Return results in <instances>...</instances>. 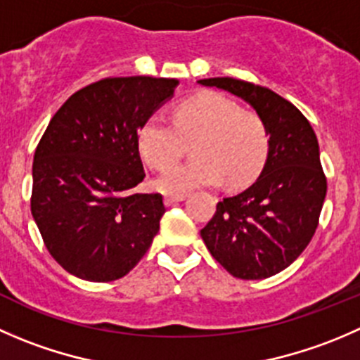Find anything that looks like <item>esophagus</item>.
<instances>
[{
    "label": "esophagus",
    "mask_w": 360,
    "mask_h": 360,
    "mask_svg": "<svg viewBox=\"0 0 360 360\" xmlns=\"http://www.w3.org/2000/svg\"><path fill=\"white\" fill-rule=\"evenodd\" d=\"M184 198H186V195L184 193H177V195H165V204L167 205H172V204H177V202H183Z\"/></svg>",
    "instance_id": "esophagus-1"
}]
</instances>
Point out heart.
Masks as SVG:
<instances>
[{"label":"heart","instance_id":"b5f03b06","mask_svg":"<svg viewBox=\"0 0 360 360\" xmlns=\"http://www.w3.org/2000/svg\"><path fill=\"white\" fill-rule=\"evenodd\" d=\"M194 141L190 162L163 174L155 186L163 193H184L223 183L246 186L258 176L269 153V134L262 120L243 112L218 93H204L176 109L174 121L155 114L139 131V149L153 170H167Z\"/></svg>","mask_w":360,"mask_h":360}]
</instances>
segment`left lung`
I'll list each match as a JSON object with an SVG mask.
<instances>
[{"label":"left lung","mask_w":360,"mask_h":360,"mask_svg":"<svg viewBox=\"0 0 360 360\" xmlns=\"http://www.w3.org/2000/svg\"><path fill=\"white\" fill-rule=\"evenodd\" d=\"M198 84L243 100L269 134L260 176L244 191L218 202L200 236L232 276H274L304 251L319 225L327 181L316 135L297 107L267 87L232 77L202 79Z\"/></svg>","instance_id":"1"}]
</instances>
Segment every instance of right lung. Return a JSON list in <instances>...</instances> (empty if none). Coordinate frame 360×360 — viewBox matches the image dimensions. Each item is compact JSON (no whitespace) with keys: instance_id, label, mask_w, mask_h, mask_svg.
I'll return each instance as SVG.
<instances>
[{"instance_id":"add662e5","label":"right lung","mask_w":360,"mask_h":360,"mask_svg":"<svg viewBox=\"0 0 360 360\" xmlns=\"http://www.w3.org/2000/svg\"><path fill=\"white\" fill-rule=\"evenodd\" d=\"M177 86L146 75L98 80L49 123L34 151L31 214L49 253L73 276H127L158 233L162 195L135 191L146 177L139 130Z\"/></svg>"}]
</instances>
